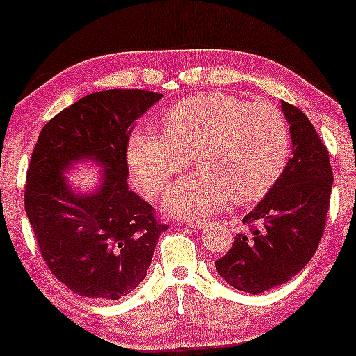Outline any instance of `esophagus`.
<instances>
[{"label":"esophagus","mask_w":356,"mask_h":356,"mask_svg":"<svg viewBox=\"0 0 356 356\" xmlns=\"http://www.w3.org/2000/svg\"><path fill=\"white\" fill-rule=\"evenodd\" d=\"M187 226H190V227H193V229H203V227H207L208 226V221H187Z\"/></svg>","instance_id":"34e87169"}]
</instances>
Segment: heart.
Returning <instances> with one entry per match:
<instances>
[{"label": "heart", "instance_id": "obj_1", "mask_svg": "<svg viewBox=\"0 0 356 356\" xmlns=\"http://www.w3.org/2000/svg\"><path fill=\"white\" fill-rule=\"evenodd\" d=\"M163 124L164 132L147 127L130 135L127 163L138 187L158 197L193 153L198 171L177 180L164 195L163 208L174 216L200 219L219 211L229 200L258 202L287 164V122L268 102L202 93L172 106Z\"/></svg>", "mask_w": 356, "mask_h": 356}]
</instances>
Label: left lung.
Returning a JSON list of instances; mask_svg holds the SVG:
<instances>
[{"instance_id": "obj_1", "label": "left lung", "mask_w": 356, "mask_h": 356, "mask_svg": "<svg viewBox=\"0 0 356 356\" xmlns=\"http://www.w3.org/2000/svg\"><path fill=\"white\" fill-rule=\"evenodd\" d=\"M292 158L277 182L243 218L248 232L235 234L214 266L234 289L263 293L302 271L316 253L326 227L334 174L329 152L307 114L282 102Z\"/></svg>"}]
</instances>
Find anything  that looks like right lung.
Wrapping results in <instances>:
<instances>
[{"mask_svg":"<svg viewBox=\"0 0 356 356\" xmlns=\"http://www.w3.org/2000/svg\"><path fill=\"white\" fill-rule=\"evenodd\" d=\"M161 98L132 88L90 93L38 135L27 169L26 213L49 271L80 297L118 300L132 292L168 230L127 184L135 121ZM85 159L102 168V184L92 194H76L63 172Z\"/></svg>","mask_w":356,"mask_h":356,"instance_id":"obj_1","label":"right lung"}]
</instances>
